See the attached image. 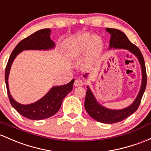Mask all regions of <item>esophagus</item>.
Wrapping results in <instances>:
<instances>
[{"label":"esophagus","instance_id":"34e87169","mask_svg":"<svg viewBox=\"0 0 151 151\" xmlns=\"http://www.w3.org/2000/svg\"><path fill=\"white\" fill-rule=\"evenodd\" d=\"M74 86L75 87H80V86H83L85 85V82L83 80H80V79H77L74 81Z\"/></svg>","mask_w":151,"mask_h":151}]
</instances>
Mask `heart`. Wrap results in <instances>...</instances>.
I'll return each mask as SVG.
<instances>
[{
  "mask_svg": "<svg viewBox=\"0 0 151 151\" xmlns=\"http://www.w3.org/2000/svg\"><path fill=\"white\" fill-rule=\"evenodd\" d=\"M63 50L69 58H80L89 52L90 60H95L102 51V40L99 36L90 34H82L78 37L67 40L63 43Z\"/></svg>",
  "mask_w": 151,
  "mask_h": 151,
  "instance_id": "1",
  "label": "heart"
}]
</instances>
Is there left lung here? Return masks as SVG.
<instances>
[{
  "label": "left lung",
  "instance_id": "8db88e82",
  "mask_svg": "<svg viewBox=\"0 0 151 151\" xmlns=\"http://www.w3.org/2000/svg\"><path fill=\"white\" fill-rule=\"evenodd\" d=\"M106 31L111 35L109 50L111 49H124L135 55L140 64L142 71V82L139 91L132 104L122 109H111L100 104L92 92L89 85L87 86L86 96L85 101V108L89 115L96 121L105 124H114L119 122L129 116L138 109L141 99L145 90L147 83L146 69L143 56L139 49L129 40L123 32L116 29L106 28ZM88 74H84L85 79L88 78Z\"/></svg>",
  "mask_w": 151,
  "mask_h": 151
}]
</instances>
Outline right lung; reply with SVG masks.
<instances>
[{"label": "right lung", "mask_w": 151, "mask_h": 151, "mask_svg": "<svg viewBox=\"0 0 151 151\" xmlns=\"http://www.w3.org/2000/svg\"><path fill=\"white\" fill-rule=\"evenodd\" d=\"M50 34L51 30L50 29H43L38 30L29 37L22 40L14 49L6 65L5 82L9 101L18 113L29 119L41 120L54 115L61 108L63 98L73 89L74 80L66 85L53 86L42 98L27 105L19 104L11 95L9 87V76L16 57L23 50H49L53 49L55 47V42L50 39Z\"/></svg>", "instance_id": "add662e5"}]
</instances>
